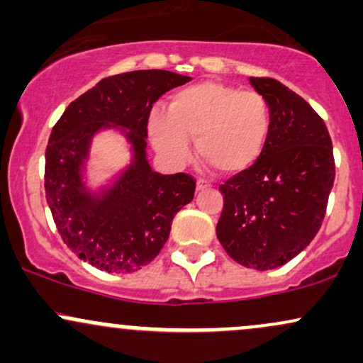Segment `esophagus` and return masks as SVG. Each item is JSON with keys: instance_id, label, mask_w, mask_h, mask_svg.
Here are the masks:
<instances>
[{"instance_id": "esophagus-1", "label": "esophagus", "mask_w": 363, "mask_h": 363, "mask_svg": "<svg viewBox=\"0 0 363 363\" xmlns=\"http://www.w3.org/2000/svg\"><path fill=\"white\" fill-rule=\"evenodd\" d=\"M211 184L208 181H205V179H199L198 182H196V191H206L210 189Z\"/></svg>"}]
</instances>
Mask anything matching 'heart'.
<instances>
[{
    "label": "heart",
    "mask_w": 363,
    "mask_h": 363,
    "mask_svg": "<svg viewBox=\"0 0 363 363\" xmlns=\"http://www.w3.org/2000/svg\"><path fill=\"white\" fill-rule=\"evenodd\" d=\"M272 131V111L261 94L218 82H201L172 95L169 109L148 119L153 148L169 164L182 165L198 155L223 176L251 169L264 152Z\"/></svg>",
    "instance_id": "b5f03b06"
}]
</instances>
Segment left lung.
I'll list each match as a JSON object with an SVG mask.
<instances>
[{"mask_svg":"<svg viewBox=\"0 0 363 363\" xmlns=\"http://www.w3.org/2000/svg\"><path fill=\"white\" fill-rule=\"evenodd\" d=\"M269 104L272 131L259 160L228 179L216 237L232 259L266 272L283 266L314 239L335 182L324 121L301 95L273 78H249Z\"/></svg>","mask_w":363,"mask_h":363,"instance_id":"obj_1","label":"left lung"}]
</instances>
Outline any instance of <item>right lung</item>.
Here are the masks:
<instances>
[{
    "instance_id": "1",
    "label": "right lung",
    "mask_w": 363,
    "mask_h": 363,
    "mask_svg": "<svg viewBox=\"0 0 363 363\" xmlns=\"http://www.w3.org/2000/svg\"><path fill=\"white\" fill-rule=\"evenodd\" d=\"M189 80L165 69L104 78L69 104L52 128L45 150V199L69 251L102 272L135 273L155 259L174 216L193 201V179L158 174L147 158L152 106ZM106 130L123 136L130 162L91 185V145Z\"/></svg>"
}]
</instances>
